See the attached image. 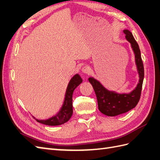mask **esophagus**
Masks as SVG:
<instances>
[{
	"instance_id": "esophagus-1",
	"label": "esophagus",
	"mask_w": 160,
	"mask_h": 160,
	"mask_svg": "<svg viewBox=\"0 0 160 160\" xmlns=\"http://www.w3.org/2000/svg\"><path fill=\"white\" fill-rule=\"evenodd\" d=\"M81 71H82V72L83 73L89 74V73H90V72H91V68H89V67H87V66H85V67H83L82 68V69H81Z\"/></svg>"
}]
</instances>
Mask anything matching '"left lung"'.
I'll return each instance as SVG.
<instances>
[{"label":"left lung","mask_w":160,"mask_h":160,"mask_svg":"<svg viewBox=\"0 0 160 160\" xmlns=\"http://www.w3.org/2000/svg\"><path fill=\"white\" fill-rule=\"evenodd\" d=\"M123 33L126 34V39L131 43L135 53L136 63L137 65L140 77L137 87L129 94H119L114 92L107 90L98 81L92 77L89 78L88 79L94 89L99 111L102 113L111 117L125 113L137 105L141 98L144 79V67L139 46L129 30H124Z\"/></svg>","instance_id":"1"}]
</instances>
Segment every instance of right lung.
<instances>
[{
	"instance_id": "right-lung-1",
	"label": "right lung",
	"mask_w": 160,
	"mask_h": 160,
	"mask_svg": "<svg viewBox=\"0 0 160 160\" xmlns=\"http://www.w3.org/2000/svg\"><path fill=\"white\" fill-rule=\"evenodd\" d=\"M82 82V79L79 75L74 76L68 85L66 93L65 100L63 107L58 113L48 120H38V122L48 126H59L63 124L71 118L72 115V93L75 89Z\"/></svg>"
}]
</instances>
